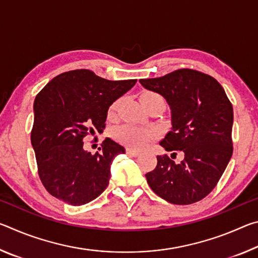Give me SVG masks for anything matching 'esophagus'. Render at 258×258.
<instances>
[{
	"mask_svg": "<svg viewBox=\"0 0 258 258\" xmlns=\"http://www.w3.org/2000/svg\"><path fill=\"white\" fill-rule=\"evenodd\" d=\"M126 154L130 156H133V157H138L140 155V152L134 150V149H131V148H126Z\"/></svg>",
	"mask_w": 258,
	"mask_h": 258,
	"instance_id": "34e87169",
	"label": "esophagus"
}]
</instances>
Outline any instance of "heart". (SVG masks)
<instances>
[{
    "mask_svg": "<svg viewBox=\"0 0 258 258\" xmlns=\"http://www.w3.org/2000/svg\"><path fill=\"white\" fill-rule=\"evenodd\" d=\"M159 97L160 95H158L157 93L146 92L142 94L141 100L159 98ZM116 109H117V103L112 104L109 113H110V115H113V112L116 111ZM112 135L117 141H119L125 146L133 148V149H142V148H145L146 146L149 145L152 140L155 139L156 132L151 128L139 127V126H135V125L125 124V125L118 126V127L113 130Z\"/></svg>",
    "mask_w": 258,
    "mask_h": 258,
    "instance_id": "obj_1",
    "label": "heart"
}]
</instances>
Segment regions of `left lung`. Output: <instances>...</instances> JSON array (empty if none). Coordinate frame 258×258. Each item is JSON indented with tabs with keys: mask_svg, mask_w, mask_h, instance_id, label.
Returning a JSON list of instances; mask_svg holds the SVG:
<instances>
[{
	"mask_svg": "<svg viewBox=\"0 0 258 258\" xmlns=\"http://www.w3.org/2000/svg\"><path fill=\"white\" fill-rule=\"evenodd\" d=\"M140 83L163 95L171 108L172 130L160 146L184 154L180 163L157 156L156 168L146 174L148 184L171 204L197 203L216 186L232 156V104L215 78L194 69Z\"/></svg>",
	"mask_w": 258,
	"mask_h": 258,
	"instance_id": "8db88e82",
	"label": "left lung"
}]
</instances>
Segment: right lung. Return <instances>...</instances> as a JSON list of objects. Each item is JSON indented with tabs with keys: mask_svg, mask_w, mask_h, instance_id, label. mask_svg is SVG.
Segmentation results:
<instances>
[{
	"mask_svg": "<svg viewBox=\"0 0 258 258\" xmlns=\"http://www.w3.org/2000/svg\"><path fill=\"white\" fill-rule=\"evenodd\" d=\"M135 83L108 81L89 69H76L54 77L36 95L30 140L38 175L50 195L81 206L107 189L110 165L124 154V147L106 138L93 155L84 150L83 141L102 132L109 107Z\"/></svg>",
	"mask_w": 258,
	"mask_h": 258,
	"instance_id": "obj_1",
	"label": "right lung"
}]
</instances>
